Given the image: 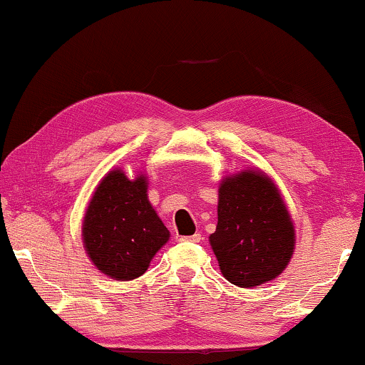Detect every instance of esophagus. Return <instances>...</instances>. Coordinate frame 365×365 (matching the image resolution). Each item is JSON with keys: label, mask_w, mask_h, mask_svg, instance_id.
<instances>
[{"label": "esophagus", "mask_w": 365, "mask_h": 365, "mask_svg": "<svg viewBox=\"0 0 365 365\" xmlns=\"http://www.w3.org/2000/svg\"><path fill=\"white\" fill-rule=\"evenodd\" d=\"M183 242H200L202 241V236L200 234H193V236H188V237H182Z\"/></svg>", "instance_id": "esophagus-1"}]
</instances>
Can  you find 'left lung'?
<instances>
[{
  "mask_svg": "<svg viewBox=\"0 0 365 365\" xmlns=\"http://www.w3.org/2000/svg\"><path fill=\"white\" fill-rule=\"evenodd\" d=\"M294 237L279 188L262 170H241L222 178L217 227L209 242L229 283L255 288L278 278L292 259Z\"/></svg>",
  "mask_w": 365,
  "mask_h": 365,
  "instance_id": "obj_1",
  "label": "left lung"
}]
</instances>
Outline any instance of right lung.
Here are the masks:
<instances>
[{"label":"right lung","instance_id":"add662e5","mask_svg":"<svg viewBox=\"0 0 365 365\" xmlns=\"http://www.w3.org/2000/svg\"><path fill=\"white\" fill-rule=\"evenodd\" d=\"M145 173L128 178L114 168L92 193L82 220V242L101 273L118 281L145 274L170 232L148 200Z\"/></svg>","mask_w":365,"mask_h":365}]
</instances>
